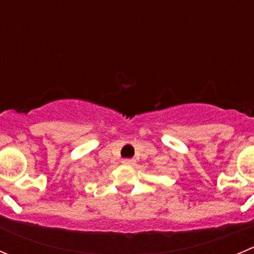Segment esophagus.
<instances>
[{
	"instance_id": "obj_1",
	"label": "esophagus",
	"mask_w": 254,
	"mask_h": 254,
	"mask_svg": "<svg viewBox=\"0 0 254 254\" xmlns=\"http://www.w3.org/2000/svg\"><path fill=\"white\" fill-rule=\"evenodd\" d=\"M122 163L125 166H133L134 165V159H131V158H126L123 159Z\"/></svg>"
}]
</instances>
